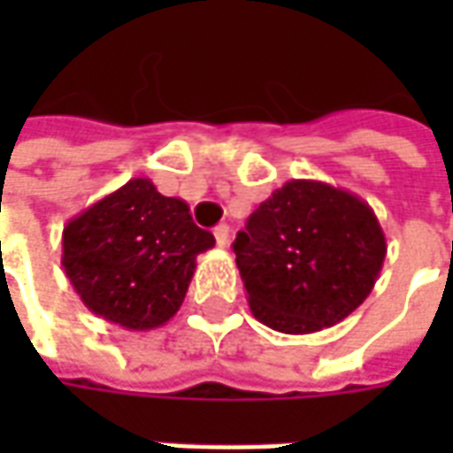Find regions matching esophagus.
I'll return each instance as SVG.
<instances>
[{
  "mask_svg": "<svg viewBox=\"0 0 453 453\" xmlns=\"http://www.w3.org/2000/svg\"><path fill=\"white\" fill-rule=\"evenodd\" d=\"M214 239H217L219 247H229V226L219 224L217 229H214Z\"/></svg>",
  "mask_w": 453,
  "mask_h": 453,
  "instance_id": "esophagus-1",
  "label": "esophagus"
}]
</instances>
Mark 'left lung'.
Returning a JSON list of instances; mask_svg holds the SVG:
<instances>
[{
  "instance_id": "obj_1",
  "label": "left lung",
  "mask_w": 453,
  "mask_h": 453,
  "mask_svg": "<svg viewBox=\"0 0 453 453\" xmlns=\"http://www.w3.org/2000/svg\"><path fill=\"white\" fill-rule=\"evenodd\" d=\"M386 250L365 201L310 179L277 188L234 239L252 315L288 335L345 320L375 288Z\"/></svg>"
}]
</instances>
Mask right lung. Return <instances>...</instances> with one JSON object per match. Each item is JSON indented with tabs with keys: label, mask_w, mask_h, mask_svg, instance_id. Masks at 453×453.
Masks as SVG:
<instances>
[{
	"label": "right lung",
	"mask_w": 453,
	"mask_h": 453,
	"mask_svg": "<svg viewBox=\"0 0 453 453\" xmlns=\"http://www.w3.org/2000/svg\"><path fill=\"white\" fill-rule=\"evenodd\" d=\"M211 247L186 201L131 179L65 224L62 270L93 315L156 330L179 312L196 257Z\"/></svg>",
	"instance_id": "obj_1"
}]
</instances>
